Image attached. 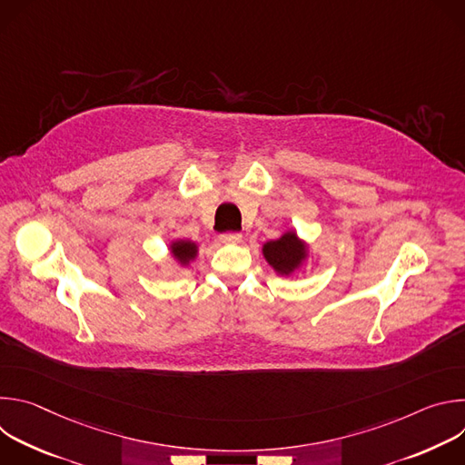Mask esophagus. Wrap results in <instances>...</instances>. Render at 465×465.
Returning a JSON list of instances; mask_svg holds the SVG:
<instances>
[{
	"label": "esophagus",
	"mask_w": 465,
	"mask_h": 465,
	"mask_svg": "<svg viewBox=\"0 0 465 465\" xmlns=\"http://www.w3.org/2000/svg\"><path fill=\"white\" fill-rule=\"evenodd\" d=\"M241 239H242V235L237 233V232H226V233H221V235H219V241L224 242V244H235V242H239Z\"/></svg>",
	"instance_id": "esophagus-1"
}]
</instances>
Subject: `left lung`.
I'll list each match as a JSON object with an SVG mask.
<instances>
[{"instance_id": "8db88e82", "label": "left lung", "mask_w": 465, "mask_h": 465, "mask_svg": "<svg viewBox=\"0 0 465 465\" xmlns=\"http://www.w3.org/2000/svg\"><path fill=\"white\" fill-rule=\"evenodd\" d=\"M262 255L278 274L289 276L302 267L307 257V246L298 239L296 232H287L276 241L264 242Z\"/></svg>"}]
</instances>
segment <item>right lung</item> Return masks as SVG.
<instances>
[{
    "label": "right lung",
    "mask_w": 465,
    "mask_h": 465,
    "mask_svg": "<svg viewBox=\"0 0 465 465\" xmlns=\"http://www.w3.org/2000/svg\"><path fill=\"white\" fill-rule=\"evenodd\" d=\"M171 253L173 257L182 262V264H189L196 253H198V246L193 241H185V239H178L171 242Z\"/></svg>",
    "instance_id": "1"
}]
</instances>
